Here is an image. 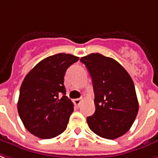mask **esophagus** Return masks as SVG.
<instances>
[{"mask_svg": "<svg viewBox=\"0 0 158 158\" xmlns=\"http://www.w3.org/2000/svg\"><path fill=\"white\" fill-rule=\"evenodd\" d=\"M81 101H82L81 98H75V99H74V103L75 104V105L79 106V104L81 103Z\"/></svg>", "mask_w": 158, "mask_h": 158, "instance_id": "34e87169", "label": "esophagus"}]
</instances>
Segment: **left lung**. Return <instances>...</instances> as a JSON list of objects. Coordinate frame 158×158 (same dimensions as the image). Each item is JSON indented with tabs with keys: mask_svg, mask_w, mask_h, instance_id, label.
<instances>
[{
	"mask_svg": "<svg viewBox=\"0 0 158 158\" xmlns=\"http://www.w3.org/2000/svg\"><path fill=\"white\" fill-rule=\"evenodd\" d=\"M92 78L95 112L88 117L93 132L101 138L115 139L129 130L138 112L132 78L118 62L101 54L80 59Z\"/></svg>",
	"mask_w": 158,
	"mask_h": 158,
	"instance_id": "left-lung-1",
	"label": "left lung"
}]
</instances>
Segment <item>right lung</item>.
<instances>
[{
    "label": "right lung",
    "instance_id": "obj_1",
    "mask_svg": "<svg viewBox=\"0 0 158 158\" xmlns=\"http://www.w3.org/2000/svg\"><path fill=\"white\" fill-rule=\"evenodd\" d=\"M79 60L70 54L51 55L26 74L20 86L17 109L31 134L50 139L66 129L74 104L65 96L64 77L67 69Z\"/></svg>",
    "mask_w": 158,
    "mask_h": 158
}]
</instances>
